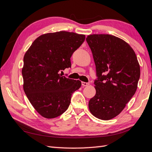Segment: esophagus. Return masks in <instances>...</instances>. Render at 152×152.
I'll list each match as a JSON object with an SVG mask.
<instances>
[{"label":"esophagus","instance_id":"34e87169","mask_svg":"<svg viewBox=\"0 0 152 152\" xmlns=\"http://www.w3.org/2000/svg\"><path fill=\"white\" fill-rule=\"evenodd\" d=\"M89 85V83H87V82H82V86H88Z\"/></svg>","mask_w":152,"mask_h":152}]
</instances>
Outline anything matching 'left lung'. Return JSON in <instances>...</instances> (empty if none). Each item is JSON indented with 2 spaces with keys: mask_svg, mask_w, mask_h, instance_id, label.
<instances>
[{
  "mask_svg": "<svg viewBox=\"0 0 152 152\" xmlns=\"http://www.w3.org/2000/svg\"><path fill=\"white\" fill-rule=\"evenodd\" d=\"M86 41L93 53L98 80L96 94L89 102L93 115L108 121L117 116L135 94L140 66L132 48L108 34H93Z\"/></svg>",
  "mask_w": 152,
  "mask_h": 152,
  "instance_id": "obj_1",
  "label": "left lung"
}]
</instances>
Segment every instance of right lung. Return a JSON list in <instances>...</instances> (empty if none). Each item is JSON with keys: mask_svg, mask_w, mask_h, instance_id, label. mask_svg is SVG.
<instances>
[{"mask_svg": "<svg viewBox=\"0 0 152 152\" xmlns=\"http://www.w3.org/2000/svg\"><path fill=\"white\" fill-rule=\"evenodd\" d=\"M84 35L61 31L37 38L23 58V90L41 116L54 118L68 109L73 92L81 82L61 76L59 72L71 66L73 52L85 40Z\"/></svg>", "mask_w": 152, "mask_h": 152, "instance_id": "obj_1", "label": "right lung"}]
</instances>
